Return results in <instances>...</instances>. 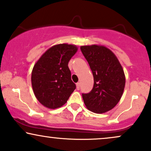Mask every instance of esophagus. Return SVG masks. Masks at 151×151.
Returning a JSON list of instances; mask_svg holds the SVG:
<instances>
[{
	"mask_svg": "<svg viewBox=\"0 0 151 151\" xmlns=\"http://www.w3.org/2000/svg\"><path fill=\"white\" fill-rule=\"evenodd\" d=\"M76 85H77V90H79V88H80V83L78 82L76 83Z\"/></svg>",
	"mask_w": 151,
	"mask_h": 151,
	"instance_id": "1",
	"label": "esophagus"
}]
</instances>
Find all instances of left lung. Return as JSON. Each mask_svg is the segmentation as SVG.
Here are the masks:
<instances>
[{
    "mask_svg": "<svg viewBox=\"0 0 151 151\" xmlns=\"http://www.w3.org/2000/svg\"><path fill=\"white\" fill-rule=\"evenodd\" d=\"M80 48L94 79L91 91L82 94L83 103L90 111L104 113L115 108L122 96L125 86L124 70L116 55L107 47L94 44Z\"/></svg>",
    "mask_w": 151,
    "mask_h": 151,
    "instance_id": "left-lung-1",
    "label": "left lung"
}]
</instances>
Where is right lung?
<instances>
[{"mask_svg": "<svg viewBox=\"0 0 151 151\" xmlns=\"http://www.w3.org/2000/svg\"><path fill=\"white\" fill-rule=\"evenodd\" d=\"M78 48L61 43L48 48L34 65L32 85L36 98L49 109H55L67 103L76 85L71 79L68 63Z\"/></svg>", "mask_w": 151, "mask_h": 151, "instance_id": "add662e5", "label": "right lung"}]
</instances>
